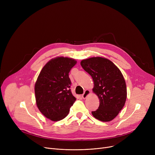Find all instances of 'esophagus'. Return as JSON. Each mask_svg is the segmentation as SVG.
I'll return each mask as SVG.
<instances>
[{
  "label": "esophagus",
  "instance_id": "34e87169",
  "mask_svg": "<svg viewBox=\"0 0 155 155\" xmlns=\"http://www.w3.org/2000/svg\"><path fill=\"white\" fill-rule=\"evenodd\" d=\"M90 93H91L90 91H88V90H86V91H85L84 93V94H82V97L83 99H85L86 97H87V95L90 94Z\"/></svg>",
  "mask_w": 155,
  "mask_h": 155
}]
</instances>
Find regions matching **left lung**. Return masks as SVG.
I'll use <instances>...</instances> for the list:
<instances>
[{
    "label": "left lung",
    "instance_id": "1",
    "mask_svg": "<svg viewBox=\"0 0 155 155\" xmlns=\"http://www.w3.org/2000/svg\"><path fill=\"white\" fill-rule=\"evenodd\" d=\"M80 64L92 77L93 91L100 101L99 108L92 112L93 116L103 122L112 120L123 108L126 100L127 88L123 74L111 61L102 57L84 60Z\"/></svg>",
    "mask_w": 155,
    "mask_h": 155
}]
</instances>
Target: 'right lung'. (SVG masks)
Wrapping results in <instances>:
<instances>
[{"instance_id":"right-lung-1","label":"right lung","mask_w":155,"mask_h":155,"mask_svg":"<svg viewBox=\"0 0 155 155\" xmlns=\"http://www.w3.org/2000/svg\"><path fill=\"white\" fill-rule=\"evenodd\" d=\"M77 61L58 57L48 61L41 71L35 84L37 106L43 114L53 121L66 117L76 101L71 92L69 72Z\"/></svg>"}]
</instances>
